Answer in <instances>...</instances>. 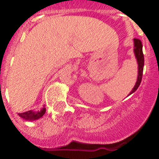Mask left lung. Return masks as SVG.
<instances>
[{"label": "left lung", "instance_id": "obj_1", "mask_svg": "<svg viewBox=\"0 0 159 159\" xmlns=\"http://www.w3.org/2000/svg\"><path fill=\"white\" fill-rule=\"evenodd\" d=\"M134 55H135L137 63H138V76H137L136 83L129 94H132L134 92H135L137 89L139 88L140 83H141L142 74H143L144 55L143 52H142V43H141L140 40L137 39V38L134 39Z\"/></svg>", "mask_w": 159, "mask_h": 159}]
</instances>
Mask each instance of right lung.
Here are the masks:
<instances>
[{
  "label": "right lung",
  "mask_w": 159,
  "mask_h": 159,
  "mask_svg": "<svg viewBox=\"0 0 159 159\" xmlns=\"http://www.w3.org/2000/svg\"><path fill=\"white\" fill-rule=\"evenodd\" d=\"M46 108L43 107L42 110L38 111H28L23 113H19V117H22L24 119L28 120V121H33V120H37L41 118V117L45 114Z\"/></svg>",
  "instance_id": "right-lung-1"
}]
</instances>
